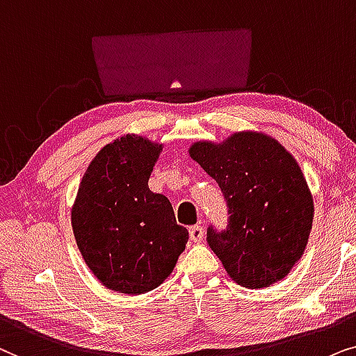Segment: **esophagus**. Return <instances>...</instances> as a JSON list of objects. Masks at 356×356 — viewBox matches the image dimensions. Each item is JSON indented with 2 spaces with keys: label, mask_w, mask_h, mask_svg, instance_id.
<instances>
[{
  "label": "esophagus",
  "mask_w": 356,
  "mask_h": 356,
  "mask_svg": "<svg viewBox=\"0 0 356 356\" xmlns=\"http://www.w3.org/2000/svg\"><path fill=\"white\" fill-rule=\"evenodd\" d=\"M188 233H191V239L193 241V243H200V241L203 239V236H205V229H203L202 226H191V229H188Z\"/></svg>",
  "instance_id": "esophagus-1"
}]
</instances>
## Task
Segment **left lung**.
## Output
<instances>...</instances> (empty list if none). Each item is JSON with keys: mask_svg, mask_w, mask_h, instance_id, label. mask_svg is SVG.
Returning a JSON list of instances; mask_svg holds the SVG:
<instances>
[{"mask_svg": "<svg viewBox=\"0 0 356 356\" xmlns=\"http://www.w3.org/2000/svg\"><path fill=\"white\" fill-rule=\"evenodd\" d=\"M188 154L220 186L227 227H208L207 241L227 275L245 288L283 280L305 252L314 203L296 159L277 140L239 131L222 141H197Z\"/></svg>", "mask_w": 356, "mask_h": 356, "instance_id": "obj_1", "label": "left lung"}]
</instances>
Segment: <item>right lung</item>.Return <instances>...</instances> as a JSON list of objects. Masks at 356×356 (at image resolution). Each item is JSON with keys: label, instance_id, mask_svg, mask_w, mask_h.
<instances>
[{"label": "right lung", "instance_id": "add662e5", "mask_svg": "<svg viewBox=\"0 0 356 356\" xmlns=\"http://www.w3.org/2000/svg\"><path fill=\"white\" fill-rule=\"evenodd\" d=\"M163 145L123 135L88 165L71 208L76 244L108 290L143 295L159 286L188 241L168 197L153 193L149 175Z\"/></svg>", "mask_w": 356, "mask_h": 356}]
</instances>
